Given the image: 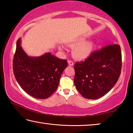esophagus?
Returning a JSON list of instances; mask_svg holds the SVG:
<instances>
[{
  "mask_svg": "<svg viewBox=\"0 0 133 133\" xmlns=\"http://www.w3.org/2000/svg\"><path fill=\"white\" fill-rule=\"evenodd\" d=\"M68 63H69V66H73L74 65V63H73V62H72L71 60H69Z\"/></svg>",
  "mask_w": 133,
  "mask_h": 133,
  "instance_id": "esophagus-1",
  "label": "esophagus"
}]
</instances>
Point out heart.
<instances>
[{"mask_svg": "<svg viewBox=\"0 0 133 133\" xmlns=\"http://www.w3.org/2000/svg\"><path fill=\"white\" fill-rule=\"evenodd\" d=\"M84 41V37H80L70 43L71 46H76L73 50V55L78 60H83L89 57L93 50V42Z\"/></svg>", "mask_w": 133, "mask_h": 133, "instance_id": "1", "label": "heart"}]
</instances>
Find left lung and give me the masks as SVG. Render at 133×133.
Wrapping results in <instances>:
<instances>
[{
	"label": "left lung",
	"mask_w": 133,
	"mask_h": 133,
	"mask_svg": "<svg viewBox=\"0 0 133 133\" xmlns=\"http://www.w3.org/2000/svg\"><path fill=\"white\" fill-rule=\"evenodd\" d=\"M122 57L120 46L111 44L94 51L84 61L75 65L74 83L87 99H97L111 90L120 77Z\"/></svg>",
	"instance_id": "obj_1"
}]
</instances>
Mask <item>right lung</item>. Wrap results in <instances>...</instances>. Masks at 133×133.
Wrapping results in <instances>:
<instances>
[{"label":"right lung","mask_w":133,"mask_h":133,"mask_svg":"<svg viewBox=\"0 0 133 133\" xmlns=\"http://www.w3.org/2000/svg\"><path fill=\"white\" fill-rule=\"evenodd\" d=\"M16 43L13 60L16 80L29 95L39 99L49 98L57 90L61 75L67 66L66 60L60 59L47 53L39 57H30Z\"/></svg>","instance_id":"obj_1"}]
</instances>
